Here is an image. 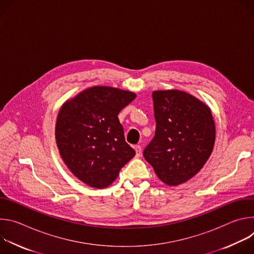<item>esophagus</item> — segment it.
<instances>
[{"mask_svg":"<svg viewBox=\"0 0 254 254\" xmlns=\"http://www.w3.org/2000/svg\"><path fill=\"white\" fill-rule=\"evenodd\" d=\"M134 151H135V156L136 157H140V155H141V147L140 146H135L134 147Z\"/></svg>","mask_w":254,"mask_h":254,"instance_id":"esophagus-1","label":"esophagus"}]
</instances>
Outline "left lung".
Instances as JSON below:
<instances>
[{
	"mask_svg": "<svg viewBox=\"0 0 254 254\" xmlns=\"http://www.w3.org/2000/svg\"><path fill=\"white\" fill-rule=\"evenodd\" d=\"M156 133L143 157L158 178L177 186L193 178L209 159L215 142L210 108L181 90L153 92Z\"/></svg>",
	"mask_w": 254,
	"mask_h": 254,
	"instance_id": "left-lung-1",
	"label": "left lung"
}]
</instances>
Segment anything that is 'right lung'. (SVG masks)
<instances>
[{"instance_id": "obj_1", "label": "right lung", "mask_w": 254, "mask_h": 254, "mask_svg": "<svg viewBox=\"0 0 254 254\" xmlns=\"http://www.w3.org/2000/svg\"><path fill=\"white\" fill-rule=\"evenodd\" d=\"M135 96L119 88L93 86L60 108L57 147L65 165L84 184L97 189L110 186L135 155L118 118Z\"/></svg>"}]
</instances>
